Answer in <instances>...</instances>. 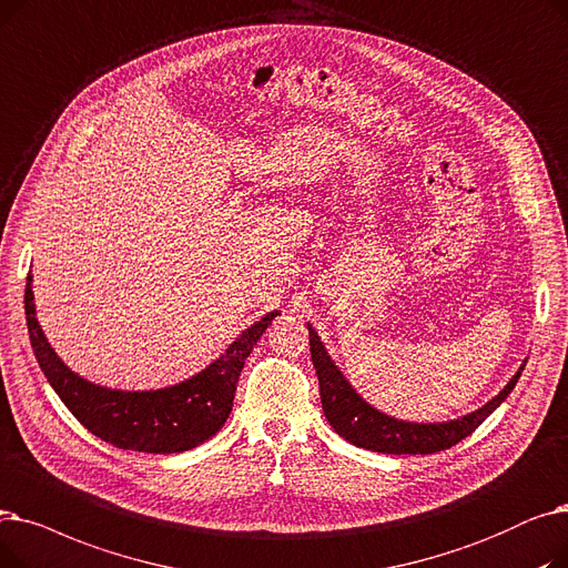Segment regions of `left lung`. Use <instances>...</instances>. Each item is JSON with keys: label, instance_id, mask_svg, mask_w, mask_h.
<instances>
[{"label": "left lung", "instance_id": "8db88e82", "mask_svg": "<svg viewBox=\"0 0 568 568\" xmlns=\"http://www.w3.org/2000/svg\"><path fill=\"white\" fill-rule=\"evenodd\" d=\"M307 328H310V354L318 376L323 414H326L331 427L342 439L374 453L427 455V453H439L455 446L457 442L469 437L471 432L499 407V404L508 397V393L516 388L520 372L525 369L523 365L497 397H493L485 407H480L469 416H463L450 423H407V420L390 418L369 407V404L348 386V382L344 379L337 365L331 361L328 351L323 348L316 331L310 326V323Z\"/></svg>", "mask_w": 568, "mask_h": 568}]
</instances>
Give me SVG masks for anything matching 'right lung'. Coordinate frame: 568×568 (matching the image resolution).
Here are the masks:
<instances>
[{"mask_svg": "<svg viewBox=\"0 0 568 568\" xmlns=\"http://www.w3.org/2000/svg\"><path fill=\"white\" fill-rule=\"evenodd\" d=\"M24 314L34 356L45 379L92 435L124 450L166 455L196 448L222 429L233 409L240 372L254 344L280 312H270L256 321L226 348L222 358L189 382L148 393L94 386L58 358L37 321L32 275L24 286Z\"/></svg>", "mask_w": 568, "mask_h": 568, "instance_id": "add662e5", "label": "right lung"}]
</instances>
